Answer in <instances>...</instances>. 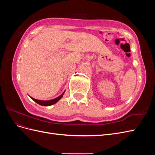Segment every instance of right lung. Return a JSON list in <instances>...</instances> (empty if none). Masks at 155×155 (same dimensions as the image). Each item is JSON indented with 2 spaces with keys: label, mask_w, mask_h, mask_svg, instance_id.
<instances>
[{
  "label": "right lung",
  "mask_w": 155,
  "mask_h": 155,
  "mask_svg": "<svg viewBox=\"0 0 155 155\" xmlns=\"http://www.w3.org/2000/svg\"><path fill=\"white\" fill-rule=\"evenodd\" d=\"M65 91H64L63 92L62 94H61L59 96L57 97L54 98V99H52V100H46V101H44V100H37V99H35V98H33L31 97H30L31 99L34 100V101H35L37 104H38L39 105H42V106H50V105H52L55 104H56L61 98L63 95H64V93Z\"/></svg>",
  "instance_id": "1"
}]
</instances>
